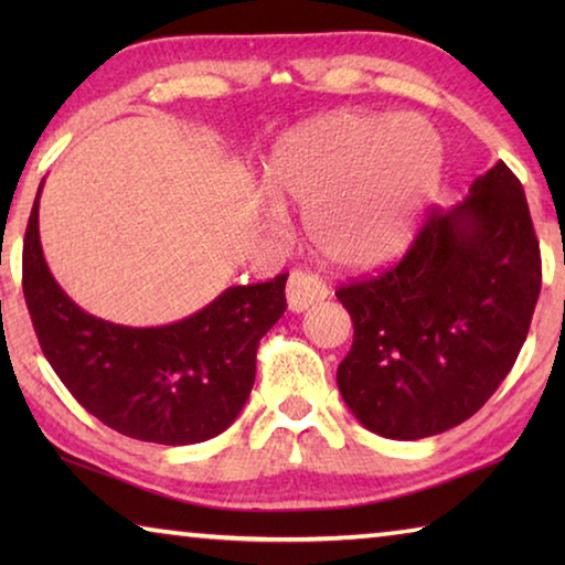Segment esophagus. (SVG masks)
Here are the masks:
<instances>
[{
	"label": "esophagus",
	"mask_w": 565,
	"mask_h": 565,
	"mask_svg": "<svg viewBox=\"0 0 565 565\" xmlns=\"http://www.w3.org/2000/svg\"><path fill=\"white\" fill-rule=\"evenodd\" d=\"M329 296V286L319 276L306 271H291L289 284H286V301L294 313H301L309 306L323 301Z\"/></svg>",
	"instance_id": "1"
}]
</instances>
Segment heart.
I'll return each instance as SVG.
<instances>
[{
    "instance_id": "obj_1",
    "label": "heart",
    "mask_w": 565,
    "mask_h": 565,
    "mask_svg": "<svg viewBox=\"0 0 565 565\" xmlns=\"http://www.w3.org/2000/svg\"><path fill=\"white\" fill-rule=\"evenodd\" d=\"M444 171L438 131L416 114L337 111L286 134L266 167L269 216L306 209V232L341 269H376L414 242Z\"/></svg>"
}]
</instances>
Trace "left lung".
Returning <instances> with one entry per match:
<instances>
[{
  "instance_id": "left-lung-1",
  "label": "left lung",
  "mask_w": 565,
  "mask_h": 565,
  "mask_svg": "<svg viewBox=\"0 0 565 565\" xmlns=\"http://www.w3.org/2000/svg\"><path fill=\"white\" fill-rule=\"evenodd\" d=\"M539 294L529 202L499 161L463 202L428 212L394 269L337 291L353 321L337 371L351 414L396 441L463 424L509 376Z\"/></svg>"
}]
</instances>
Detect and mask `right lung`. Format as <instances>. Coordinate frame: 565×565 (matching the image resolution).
<instances>
[{"instance_id": "right-lung-1", "label": "right lung", "mask_w": 565, "mask_h": 565, "mask_svg": "<svg viewBox=\"0 0 565 565\" xmlns=\"http://www.w3.org/2000/svg\"><path fill=\"white\" fill-rule=\"evenodd\" d=\"M40 194L26 224L22 286L40 347L70 394L137 441L189 446L226 431L252 394L259 341L286 311L289 274L232 286L167 327L104 321L79 309L46 266Z\"/></svg>"}]
</instances>
